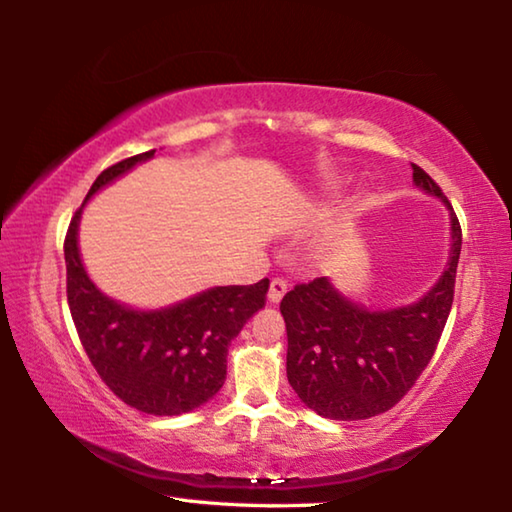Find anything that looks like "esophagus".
Here are the masks:
<instances>
[{"label": "esophagus", "instance_id": "esophagus-1", "mask_svg": "<svg viewBox=\"0 0 512 512\" xmlns=\"http://www.w3.org/2000/svg\"><path fill=\"white\" fill-rule=\"evenodd\" d=\"M287 282L280 280V277H275V280L271 282V287H268V302H273V305H277L284 298V293H287Z\"/></svg>", "mask_w": 512, "mask_h": 512}]
</instances>
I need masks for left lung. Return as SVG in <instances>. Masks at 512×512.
Returning a JSON list of instances; mask_svg holds the SVG:
<instances>
[{"mask_svg":"<svg viewBox=\"0 0 512 512\" xmlns=\"http://www.w3.org/2000/svg\"><path fill=\"white\" fill-rule=\"evenodd\" d=\"M413 185L449 210L443 275L409 305L368 309L329 280L298 284L280 302L287 323V377L311 411L329 420H368L411 391L427 368L454 302L461 225L447 196L413 164Z\"/></svg>","mask_w":512,"mask_h":512,"instance_id":"8db88e82","label":"left lung"}]
</instances>
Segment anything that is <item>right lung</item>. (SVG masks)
I'll return each mask as SVG.
<instances>
[{"mask_svg": "<svg viewBox=\"0 0 512 512\" xmlns=\"http://www.w3.org/2000/svg\"><path fill=\"white\" fill-rule=\"evenodd\" d=\"M155 155L112 164L94 180L85 203ZM74 214L65 239L67 302L76 332L99 377L121 402L149 415H180L221 391L228 348L248 318L264 307L268 280L250 287H212L158 309H137L103 293L85 271Z\"/></svg>", "mask_w": 512, "mask_h": 512, "instance_id": "right-lung-1", "label": "right lung"}]
</instances>
